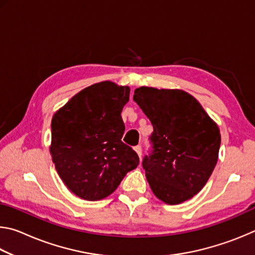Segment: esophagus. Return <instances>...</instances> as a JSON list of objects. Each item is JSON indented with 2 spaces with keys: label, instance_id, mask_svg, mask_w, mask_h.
Wrapping results in <instances>:
<instances>
[{
  "label": "esophagus",
  "instance_id": "1",
  "mask_svg": "<svg viewBox=\"0 0 255 255\" xmlns=\"http://www.w3.org/2000/svg\"><path fill=\"white\" fill-rule=\"evenodd\" d=\"M133 149H135V152L137 153V155L138 156H141V146L140 145H137V146H135V147H133Z\"/></svg>",
  "mask_w": 255,
  "mask_h": 255
}]
</instances>
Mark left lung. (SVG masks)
Wrapping results in <instances>:
<instances>
[{"mask_svg":"<svg viewBox=\"0 0 255 255\" xmlns=\"http://www.w3.org/2000/svg\"><path fill=\"white\" fill-rule=\"evenodd\" d=\"M135 101L153 125V152L143 159L150 189L167 205L191 199L216 166L219 128L191 94L178 89L140 86Z\"/></svg>","mask_w":255,"mask_h":255,"instance_id":"obj_1","label":"left lung"}]
</instances>
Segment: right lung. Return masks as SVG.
<instances>
[{"mask_svg":"<svg viewBox=\"0 0 255 255\" xmlns=\"http://www.w3.org/2000/svg\"><path fill=\"white\" fill-rule=\"evenodd\" d=\"M129 86L103 81L72 97L51 119L50 154L59 178L81 199L96 201L118 188L139 157L124 144Z\"/></svg>","mask_w":255,"mask_h":255,"instance_id":"obj_1","label":"right lung"}]
</instances>
